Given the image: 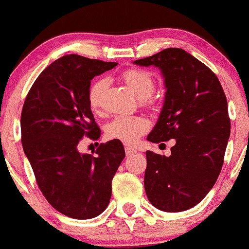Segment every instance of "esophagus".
<instances>
[{
  "label": "esophagus",
  "mask_w": 249,
  "mask_h": 249,
  "mask_svg": "<svg viewBox=\"0 0 249 249\" xmlns=\"http://www.w3.org/2000/svg\"><path fill=\"white\" fill-rule=\"evenodd\" d=\"M124 151H125V155H127V156H130V155H134V153H137V150H135V148H133V147H130V146H125Z\"/></svg>",
  "instance_id": "34e87169"
}]
</instances>
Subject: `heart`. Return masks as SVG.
Listing matches in <instances>:
<instances>
[{"label":"heart","instance_id":"obj_1","mask_svg":"<svg viewBox=\"0 0 249 249\" xmlns=\"http://www.w3.org/2000/svg\"><path fill=\"white\" fill-rule=\"evenodd\" d=\"M122 79L127 86L139 97L140 103L147 104L150 94L155 89V79L150 71L140 68H130L122 73ZM107 87V79L99 78L91 84L87 93L89 104L93 111L98 112L102 107V97ZM148 129V121L143 116H116L106 125V135L110 140H119L132 145L139 140Z\"/></svg>","mask_w":249,"mask_h":249}]
</instances>
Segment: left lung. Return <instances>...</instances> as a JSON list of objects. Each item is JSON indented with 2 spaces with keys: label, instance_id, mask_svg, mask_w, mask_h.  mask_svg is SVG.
Here are the masks:
<instances>
[{
  "label": "left lung",
  "instance_id": "obj_1",
  "mask_svg": "<svg viewBox=\"0 0 249 249\" xmlns=\"http://www.w3.org/2000/svg\"><path fill=\"white\" fill-rule=\"evenodd\" d=\"M134 63L158 67L165 83L164 106L147 140L176 139L169 157L146 151V196L162 211H184L206 196L222 170L230 135L227 97L216 74L182 49Z\"/></svg>",
  "mask_w": 249,
  "mask_h": 249
}]
</instances>
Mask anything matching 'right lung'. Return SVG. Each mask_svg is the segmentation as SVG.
I'll return each instance as SVG.
<instances>
[{
  "mask_svg": "<svg viewBox=\"0 0 249 249\" xmlns=\"http://www.w3.org/2000/svg\"><path fill=\"white\" fill-rule=\"evenodd\" d=\"M116 65L62 56L36 79L22 107L21 142L38 187L71 218H93L107 209L112 178L125 156L119 140L101 143L96 156L78 151L84 137H101L87 98L91 80Z\"/></svg>",
  "mask_w": 249,
  "mask_h": 249,
  "instance_id": "add662e5",
  "label": "right lung"
}]
</instances>
